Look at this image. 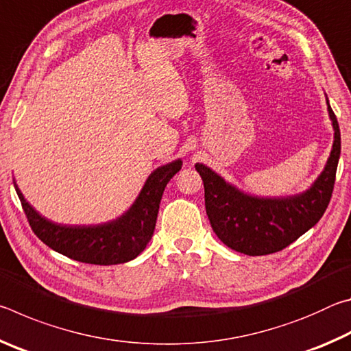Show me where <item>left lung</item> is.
Instances as JSON below:
<instances>
[{
  "label": "left lung",
  "instance_id": "8db88e82",
  "mask_svg": "<svg viewBox=\"0 0 351 351\" xmlns=\"http://www.w3.org/2000/svg\"><path fill=\"white\" fill-rule=\"evenodd\" d=\"M328 104V100H326ZM335 128L332 150L322 173L306 192L287 198H258L240 192L203 164L206 212L213 232L226 246L246 255L282 251L311 229L328 207L341 156L339 123L328 104Z\"/></svg>",
  "mask_w": 351,
  "mask_h": 351
}]
</instances>
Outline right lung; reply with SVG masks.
Segmentation results:
<instances>
[{
    "mask_svg": "<svg viewBox=\"0 0 351 351\" xmlns=\"http://www.w3.org/2000/svg\"><path fill=\"white\" fill-rule=\"evenodd\" d=\"M181 165V159H178L154 170L127 213L97 226H62L47 221L34 210L16 184L15 190L29 226L45 245L82 263L117 265L138 257L152 240L164 189Z\"/></svg>",
    "mask_w": 351,
    "mask_h": 351,
    "instance_id": "obj_1",
    "label": "right lung"
}]
</instances>
